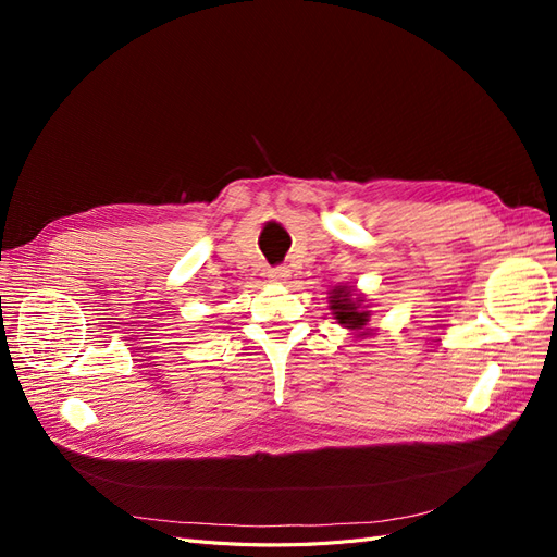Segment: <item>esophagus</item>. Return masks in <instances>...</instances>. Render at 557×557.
Wrapping results in <instances>:
<instances>
[{
  "instance_id": "obj_1",
  "label": "esophagus",
  "mask_w": 557,
  "mask_h": 557,
  "mask_svg": "<svg viewBox=\"0 0 557 557\" xmlns=\"http://www.w3.org/2000/svg\"><path fill=\"white\" fill-rule=\"evenodd\" d=\"M267 276H269V281H272V283H285V281L290 278V269L285 267V264H278V267L269 269Z\"/></svg>"
}]
</instances>
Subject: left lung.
<instances>
[{
	"mask_svg": "<svg viewBox=\"0 0 557 557\" xmlns=\"http://www.w3.org/2000/svg\"><path fill=\"white\" fill-rule=\"evenodd\" d=\"M360 301L362 299H350V290L346 288H336L334 295H332V311H334V318L339 320V323L348 330H362L367 325L369 320V313L360 309ZM367 332L358 334V336H364Z\"/></svg>",
	"mask_w": 557,
	"mask_h": 557,
	"instance_id": "obj_1",
	"label": "left lung"
}]
</instances>
